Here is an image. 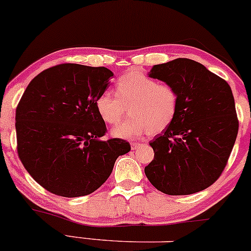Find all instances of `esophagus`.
<instances>
[{"label": "esophagus", "mask_w": 251, "mask_h": 251, "mask_svg": "<svg viewBox=\"0 0 251 251\" xmlns=\"http://www.w3.org/2000/svg\"><path fill=\"white\" fill-rule=\"evenodd\" d=\"M141 145V143H131V147H132V150H137L139 146H140Z\"/></svg>", "instance_id": "esophagus-1"}]
</instances>
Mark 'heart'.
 <instances>
[{
	"label": "heart",
	"instance_id": "b5f03b06",
	"mask_svg": "<svg viewBox=\"0 0 251 251\" xmlns=\"http://www.w3.org/2000/svg\"><path fill=\"white\" fill-rule=\"evenodd\" d=\"M97 112L107 125H117L128 107L131 113L113 129L117 138L132 139L149 132L158 134L173 123L179 108V93L167 83L139 71H129L117 80L116 96L102 92L97 98Z\"/></svg>",
	"mask_w": 251,
	"mask_h": 251
}]
</instances>
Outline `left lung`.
Masks as SVG:
<instances>
[{"instance_id":"8db88e82","label":"left lung","mask_w":251,"mask_h":251,"mask_svg":"<svg viewBox=\"0 0 251 251\" xmlns=\"http://www.w3.org/2000/svg\"><path fill=\"white\" fill-rule=\"evenodd\" d=\"M150 77L176 89L179 108L173 123L150 143L154 159L145 167V174L167 195L203 191L221 176L237 137L230 86L188 58L154 65Z\"/></svg>"}]
</instances>
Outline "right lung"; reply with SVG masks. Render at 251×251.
<instances>
[{"mask_svg": "<svg viewBox=\"0 0 251 251\" xmlns=\"http://www.w3.org/2000/svg\"><path fill=\"white\" fill-rule=\"evenodd\" d=\"M113 72L65 63L30 81L16 107L17 153L32 179L52 194H91L112 173L119 155L131 151L124 139L102 140L106 125L97 98Z\"/></svg>", "mask_w": 251, "mask_h": 251, "instance_id": "1", "label": "right lung"}]
</instances>
